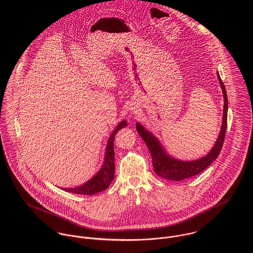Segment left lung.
<instances>
[{
    "label": "left lung",
    "mask_w": 253,
    "mask_h": 253,
    "mask_svg": "<svg viewBox=\"0 0 253 253\" xmlns=\"http://www.w3.org/2000/svg\"><path fill=\"white\" fill-rule=\"evenodd\" d=\"M217 78L222 88L223 97H224V107H223V118H222V126L220 129V133L217 137L216 142L213 145L212 149L210 153L198 160L195 161H181L171 157L167 153L166 149L161 144L160 140L149 130H147L144 126L136 123L135 126L137 132L144 140L145 144L147 145L153 162V167L155 172L168 180L180 181L192 176H195L202 171H204L209 166L211 165L213 161H215L219 153L222 149L226 128H227V112H228V98L224 84L217 72Z\"/></svg>",
    "instance_id": "1"
}]
</instances>
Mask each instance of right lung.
Listing matches in <instances>:
<instances>
[{"label":"right lung","instance_id":"1","mask_svg":"<svg viewBox=\"0 0 253 253\" xmlns=\"http://www.w3.org/2000/svg\"><path fill=\"white\" fill-rule=\"evenodd\" d=\"M126 121H122L114 129L109 137L108 142L105 150L104 163L100 170L88 181L81 186L74 188H61L62 190L77 194V195H94L96 193L106 190L114 179L115 174V154H114V139L116 133L123 127L126 126Z\"/></svg>","mask_w":253,"mask_h":253}]
</instances>
